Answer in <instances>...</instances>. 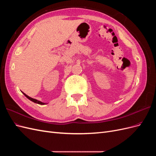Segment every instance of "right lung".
Here are the masks:
<instances>
[{"instance_id": "right-lung-1", "label": "right lung", "mask_w": 156, "mask_h": 156, "mask_svg": "<svg viewBox=\"0 0 156 156\" xmlns=\"http://www.w3.org/2000/svg\"><path fill=\"white\" fill-rule=\"evenodd\" d=\"M23 94H24V95L29 99V100H30V101H33V102H34V103H37V104H40V105H44V104H45V103H43V102H41V101H38V100H36V99H34V98H30V97H29V96H27V94H25V93H23Z\"/></svg>"}]
</instances>
